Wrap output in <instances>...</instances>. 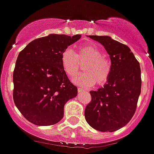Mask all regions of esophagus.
I'll return each mask as SVG.
<instances>
[{
    "mask_svg": "<svg viewBox=\"0 0 154 154\" xmlns=\"http://www.w3.org/2000/svg\"><path fill=\"white\" fill-rule=\"evenodd\" d=\"M84 91H85V90H84V89H82V88H78V92H79V93H81V92H84Z\"/></svg>",
    "mask_w": 154,
    "mask_h": 154,
    "instance_id": "34e87169",
    "label": "esophagus"
}]
</instances>
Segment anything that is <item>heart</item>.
Returning <instances> with one entry per match:
<instances>
[{"instance_id":"1","label":"heart","mask_w":154,"mask_h":154,"mask_svg":"<svg viewBox=\"0 0 154 154\" xmlns=\"http://www.w3.org/2000/svg\"><path fill=\"white\" fill-rule=\"evenodd\" d=\"M78 54L71 48H66L61 54V64L65 72L72 78L81 69V63H84L85 72L73 79V82L85 88L105 85L112 72V63L101 50L91 44L79 46Z\"/></svg>"}]
</instances>
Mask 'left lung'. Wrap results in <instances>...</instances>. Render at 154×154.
Listing matches in <instances>:
<instances>
[{
  "mask_svg": "<svg viewBox=\"0 0 154 154\" xmlns=\"http://www.w3.org/2000/svg\"><path fill=\"white\" fill-rule=\"evenodd\" d=\"M101 43L110 56L112 72L107 83L90 91L91 101L85 110L88 124L101 132H114L129 122L141 94L139 62L127 45L108 36H89Z\"/></svg>",
  "mask_w": 154,
  "mask_h": 154,
  "instance_id": "1",
  "label": "left lung"
}]
</instances>
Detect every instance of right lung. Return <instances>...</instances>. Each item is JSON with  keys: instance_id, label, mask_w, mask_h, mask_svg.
I'll return each instance as SVG.
<instances>
[{"instance_id": "add662e5", "label": "right lung", "mask_w": 154, "mask_h": 154, "mask_svg": "<svg viewBox=\"0 0 154 154\" xmlns=\"http://www.w3.org/2000/svg\"><path fill=\"white\" fill-rule=\"evenodd\" d=\"M81 36L49 34L34 39L19 52L13 71V100L29 122L57 124L63 117L65 103L77 96V88L62 66L61 54Z\"/></svg>"}]
</instances>
